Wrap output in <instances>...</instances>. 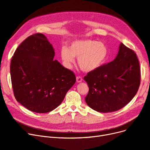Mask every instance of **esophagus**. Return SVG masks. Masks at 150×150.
I'll return each mask as SVG.
<instances>
[{"mask_svg": "<svg viewBox=\"0 0 150 150\" xmlns=\"http://www.w3.org/2000/svg\"><path fill=\"white\" fill-rule=\"evenodd\" d=\"M76 81H77V82H78V83H79V82H81L82 81V77H81V76H77L76 77Z\"/></svg>", "mask_w": 150, "mask_h": 150, "instance_id": "esophagus-1", "label": "esophagus"}]
</instances>
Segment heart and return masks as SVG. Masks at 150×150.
Segmentation results:
<instances>
[{
	"mask_svg": "<svg viewBox=\"0 0 150 150\" xmlns=\"http://www.w3.org/2000/svg\"><path fill=\"white\" fill-rule=\"evenodd\" d=\"M61 58L64 66L71 68L77 58V63L81 69L86 73L97 70L108 58L109 50L107 45L93 40H77L71 43L69 49L63 47Z\"/></svg>",
	"mask_w": 150,
	"mask_h": 150,
	"instance_id": "obj_1",
	"label": "heart"
}]
</instances>
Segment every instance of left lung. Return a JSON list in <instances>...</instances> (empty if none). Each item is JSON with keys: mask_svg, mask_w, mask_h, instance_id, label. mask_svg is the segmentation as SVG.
<instances>
[{"mask_svg": "<svg viewBox=\"0 0 150 150\" xmlns=\"http://www.w3.org/2000/svg\"><path fill=\"white\" fill-rule=\"evenodd\" d=\"M89 86L85 97L93 110L107 113L120 110L135 97L140 84L137 54L121 43L115 58L84 77Z\"/></svg>", "mask_w": 150, "mask_h": 150, "instance_id": "obj_1", "label": "left lung"}]
</instances>
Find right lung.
I'll return each instance as SVG.
<instances>
[{"label": "right lung", "mask_w": 150, "mask_h": 150, "mask_svg": "<svg viewBox=\"0 0 150 150\" xmlns=\"http://www.w3.org/2000/svg\"><path fill=\"white\" fill-rule=\"evenodd\" d=\"M54 50L42 33L20 44L10 63L15 99L29 110L47 113L58 107L76 82V76L57 60Z\"/></svg>", "instance_id": "add662e5"}]
</instances>
